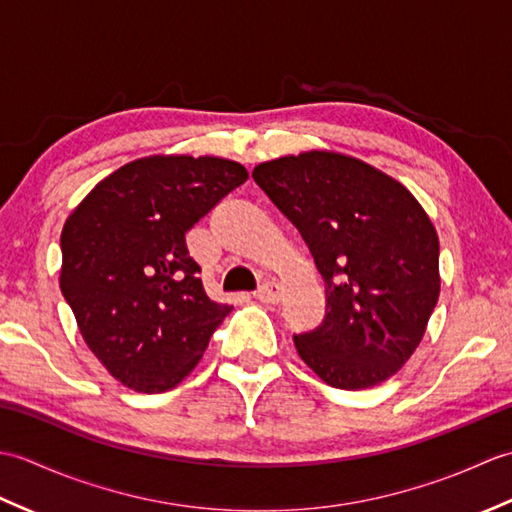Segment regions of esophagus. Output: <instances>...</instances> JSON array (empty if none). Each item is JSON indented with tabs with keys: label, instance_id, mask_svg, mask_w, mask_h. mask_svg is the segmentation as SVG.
<instances>
[{
	"label": "esophagus",
	"instance_id": "obj_1",
	"mask_svg": "<svg viewBox=\"0 0 512 512\" xmlns=\"http://www.w3.org/2000/svg\"><path fill=\"white\" fill-rule=\"evenodd\" d=\"M281 295H284V288H281L277 281H266V284H262V288L255 292V299L262 303H277Z\"/></svg>",
	"mask_w": 512,
	"mask_h": 512
}]
</instances>
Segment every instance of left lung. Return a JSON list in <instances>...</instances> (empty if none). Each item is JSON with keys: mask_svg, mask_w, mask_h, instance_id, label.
<instances>
[{"mask_svg": "<svg viewBox=\"0 0 512 512\" xmlns=\"http://www.w3.org/2000/svg\"><path fill=\"white\" fill-rule=\"evenodd\" d=\"M253 178L297 226L325 281V319L295 334L303 363L336 389L394 376L440 295L429 215L387 173L334 151L270 160Z\"/></svg>", "mask_w": 512, "mask_h": 512, "instance_id": "obj_1", "label": "left lung"}]
</instances>
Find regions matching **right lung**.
<instances>
[{
    "label": "right lung",
    "instance_id": "obj_1",
    "mask_svg": "<svg viewBox=\"0 0 512 512\" xmlns=\"http://www.w3.org/2000/svg\"><path fill=\"white\" fill-rule=\"evenodd\" d=\"M246 178L224 158H140L96 184L65 222L61 292L125 387H176L231 312L206 297L184 233Z\"/></svg>",
    "mask_w": 512,
    "mask_h": 512
}]
</instances>
